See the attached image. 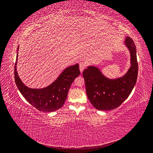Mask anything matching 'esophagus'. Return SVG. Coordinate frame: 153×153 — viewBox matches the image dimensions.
Segmentation results:
<instances>
[{
    "label": "esophagus",
    "mask_w": 153,
    "mask_h": 153,
    "mask_svg": "<svg viewBox=\"0 0 153 153\" xmlns=\"http://www.w3.org/2000/svg\"><path fill=\"white\" fill-rule=\"evenodd\" d=\"M86 68V63L85 62H80L79 64V68H80V71L82 73L83 70Z\"/></svg>",
    "instance_id": "34e87169"
}]
</instances>
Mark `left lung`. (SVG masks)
I'll list each match as a JSON object with an SVG mask.
<instances>
[{"instance_id": "obj_1", "label": "left lung", "mask_w": 153, "mask_h": 153, "mask_svg": "<svg viewBox=\"0 0 153 153\" xmlns=\"http://www.w3.org/2000/svg\"><path fill=\"white\" fill-rule=\"evenodd\" d=\"M125 45L131 55V67L123 76L110 79L93 66H88L83 71L88 99L96 109L110 110L117 108L127 99L136 84L138 62L135 45L131 38L126 37Z\"/></svg>"}]
</instances>
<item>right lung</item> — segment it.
I'll list each match as a JSON object with an SVG mask.
<instances>
[{
	"mask_svg": "<svg viewBox=\"0 0 153 153\" xmlns=\"http://www.w3.org/2000/svg\"><path fill=\"white\" fill-rule=\"evenodd\" d=\"M19 47H18V51ZM15 65V79L16 86L28 102L39 111L53 112L61 108L66 101L69 88L75 78L80 74L79 64L66 68L52 84L42 89H31L25 85L18 75Z\"/></svg>",
	"mask_w": 153,
	"mask_h": 153,
	"instance_id": "right-lung-1",
	"label": "right lung"
}]
</instances>
